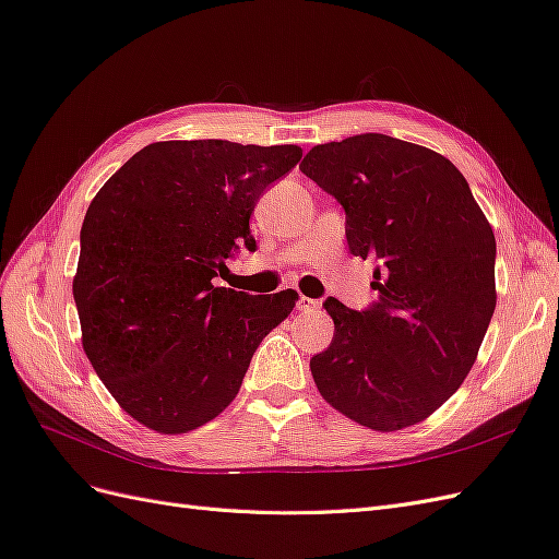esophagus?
I'll list each match as a JSON object with an SVG mask.
<instances>
[{
	"instance_id": "1",
	"label": "esophagus",
	"mask_w": 559,
	"mask_h": 559,
	"mask_svg": "<svg viewBox=\"0 0 559 559\" xmlns=\"http://www.w3.org/2000/svg\"><path fill=\"white\" fill-rule=\"evenodd\" d=\"M321 302L314 300V298H308V296H298V310L306 312V314H312V312H319Z\"/></svg>"
}]
</instances>
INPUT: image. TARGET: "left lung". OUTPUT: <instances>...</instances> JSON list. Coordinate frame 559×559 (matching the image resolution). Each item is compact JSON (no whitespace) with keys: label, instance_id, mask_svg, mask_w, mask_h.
<instances>
[{"label":"left lung","instance_id":"obj_1","mask_svg":"<svg viewBox=\"0 0 559 559\" xmlns=\"http://www.w3.org/2000/svg\"><path fill=\"white\" fill-rule=\"evenodd\" d=\"M300 173L343 205L354 257L378 261L373 306L324 302L319 394L368 429L417 425L460 389L495 314L492 226L448 158L389 134L319 144Z\"/></svg>","mask_w":559,"mask_h":559}]
</instances>
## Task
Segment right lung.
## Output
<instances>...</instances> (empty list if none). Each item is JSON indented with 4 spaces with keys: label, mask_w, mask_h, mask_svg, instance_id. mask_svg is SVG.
Returning a JSON list of instances; mask_svg holds the SVG:
<instances>
[{
    "label": "right lung",
    "mask_w": 559,
    "mask_h": 559,
    "mask_svg": "<svg viewBox=\"0 0 559 559\" xmlns=\"http://www.w3.org/2000/svg\"><path fill=\"white\" fill-rule=\"evenodd\" d=\"M300 156L294 144L156 142L93 198L72 286L83 349L140 425L186 433L226 411L294 310L292 289L249 296L212 280L240 245L257 249L249 216Z\"/></svg>",
    "instance_id": "add662e5"
}]
</instances>
